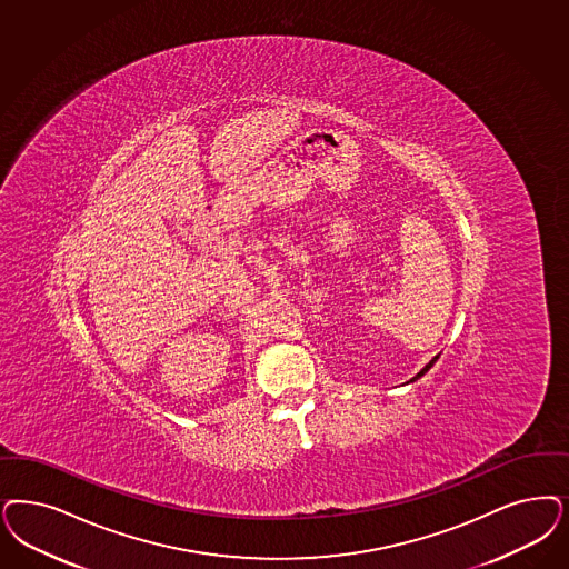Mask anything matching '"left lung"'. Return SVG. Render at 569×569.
I'll return each mask as SVG.
<instances>
[{"label":"left lung","mask_w":569,"mask_h":569,"mask_svg":"<svg viewBox=\"0 0 569 569\" xmlns=\"http://www.w3.org/2000/svg\"><path fill=\"white\" fill-rule=\"evenodd\" d=\"M435 361H437V357H435V359H432V361H429V363H427V366H425V368H422V370H420V372L416 373V376H413V380H418V378H420V376H425V373L429 372V370H431L432 363H435Z\"/></svg>","instance_id":"1"}]
</instances>
